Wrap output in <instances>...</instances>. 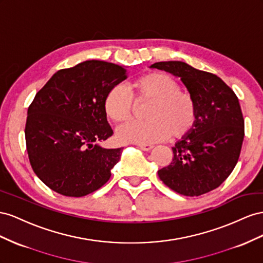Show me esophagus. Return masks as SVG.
Returning <instances> with one entry per match:
<instances>
[{
	"label": "esophagus",
	"instance_id": "esophagus-1",
	"mask_svg": "<svg viewBox=\"0 0 263 263\" xmlns=\"http://www.w3.org/2000/svg\"><path fill=\"white\" fill-rule=\"evenodd\" d=\"M139 147L143 151H151V149L154 147L152 144H139Z\"/></svg>",
	"mask_w": 263,
	"mask_h": 263
}]
</instances>
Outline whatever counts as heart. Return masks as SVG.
Listing matches in <instances>:
<instances>
[{"label": "heart", "instance_id": "b5f03b06", "mask_svg": "<svg viewBox=\"0 0 263 263\" xmlns=\"http://www.w3.org/2000/svg\"><path fill=\"white\" fill-rule=\"evenodd\" d=\"M129 92L112 87L103 99L104 115L111 122L122 124L133 115V101L149 102L145 112L147 121L127 123L120 127L117 139L123 143H154L172 138L189 136L197 122V106L193 96L181 90L179 82L162 71H151L133 78Z\"/></svg>", "mask_w": 263, "mask_h": 263}]
</instances>
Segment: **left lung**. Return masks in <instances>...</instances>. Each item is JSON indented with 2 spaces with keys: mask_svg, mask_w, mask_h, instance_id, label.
Segmentation results:
<instances>
[{
  "mask_svg": "<svg viewBox=\"0 0 263 263\" xmlns=\"http://www.w3.org/2000/svg\"><path fill=\"white\" fill-rule=\"evenodd\" d=\"M181 77L197 106V122L173 149V161L157 174L184 196H199L220 186L238 162L245 137V120L236 93L216 74L183 62L151 65Z\"/></svg>",
  "mask_w": 263,
  "mask_h": 263,
  "instance_id": "8db88e82",
  "label": "left lung"
}]
</instances>
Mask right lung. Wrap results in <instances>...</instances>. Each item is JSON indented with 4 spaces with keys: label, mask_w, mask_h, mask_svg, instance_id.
Here are the masks:
<instances>
[{
    "label": "right lung",
    "mask_w": 263,
    "mask_h": 263,
    "mask_svg": "<svg viewBox=\"0 0 263 263\" xmlns=\"http://www.w3.org/2000/svg\"><path fill=\"white\" fill-rule=\"evenodd\" d=\"M125 72L116 64L87 61L58 70L36 93L27 110L26 148L34 173L50 190L82 197L109 181L122 148L95 143L114 134L103 99Z\"/></svg>",
    "instance_id": "obj_1"
}]
</instances>
